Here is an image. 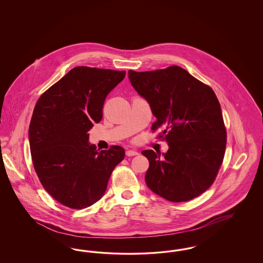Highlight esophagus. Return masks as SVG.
<instances>
[{
    "mask_svg": "<svg viewBox=\"0 0 263 263\" xmlns=\"http://www.w3.org/2000/svg\"><path fill=\"white\" fill-rule=\"evenodd\" d=\"M139 155V153L134 150H128L126 151V156L128 157H133V156H137Z\"/></svg>",
    "mask_w": 263,
    "mask_h": 263,
    "instance_id": "esophagus-1",
    "label": "esophagus"
}]
</instances>
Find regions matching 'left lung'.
Wrapping results in <instances>:
<instances>
[{"label":"left lung","instance_id":"obj_1","mask_svg":"<svg viewBox=\"0 0 263 263\" xmlns=\"http://www.w3.org/2000/svg\"><path fill=\"white\" fill-rule=\"evenodd\" d=\"M131 85L150 104L170 148L143 151L149 160L145 181L172 202H185L210 187L223 163L227 131L221 105L209 86L178 66L150 72H128Z\"/></svg>","mask_w":263,"mask_h":263}]
</instances>
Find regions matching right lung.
Returning a JSON list of instances; mask_svg holds the SVG:
<instances>
[{"label": "right lung", "mask_w": 263, "mask_h": 263, "mask_svg": "<svg viewBox=\"0 0 263 263\" xmlns=\"http://www.w3.org/2000/svg\"><path fill=\"white\" fill-rule=\"evenodd\" d=\"M125 74L75 67L35 104L28 129L33 166L42 186L66 207L84 209L100 200L124 159L120 146L97 151L88 132L102 119L104 100Z\"/></svg>", "instance_id": "1"}]
</instances>
